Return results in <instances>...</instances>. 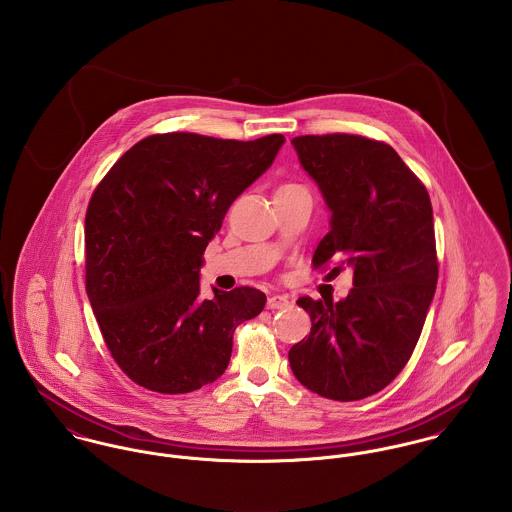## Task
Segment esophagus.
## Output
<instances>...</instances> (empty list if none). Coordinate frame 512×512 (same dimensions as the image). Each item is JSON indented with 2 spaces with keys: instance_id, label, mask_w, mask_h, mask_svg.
Instances as JSON below:
<instances>
[{
  "instance_id": "1",
  "label": "esophagus",
  "mask_w": 512,
  "mask_h": 512,
  "mask_svg": "<svg viewBox=\"0 0 512 512\" xmlns=\"http://www.w3.org/2000/svg\"><path fill=\"white\" fill-rule=\"evenodd\" d=\"M290 305H292V301L288 295H270L268 297V309H284Z\"/></svg>"
}]
</instances>
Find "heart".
Wrapping results in <instances>:
<instances>
[{
  "label": "heart",
  "instance_id": "obj_1",
  "mask_svg": "<svg viewBox=\"0 0 512 512\" xmlns=\"http://www.w3.org/2000/svg\"><path fill=\"white\" fill-rule=\"evenodd\" d=\"M293 187H297V185H284V187H280V189H293Z\"/></svg>",
  "mask_w": 512,
  "mask_h": 512
}]
</instances>
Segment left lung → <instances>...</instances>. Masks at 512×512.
I'll return each mask as SVG.
<instances>
[{
	"mask_svg": "<svg viewBox=\"0 0 512 512\" xmlns=\"http://www.w3.org/2000/svg\"><path fill=\"white\" fill-rule=\"evenodd\" d=\"M331 213L313 266L353 270L347 297H299L311 333L290 349L295 378L329 400H361L410 361L438 284L434 211L400 155L363 136L293 138Z\"/></svg>",
	"mask_w": 512,
	"mask_h": 512,
	"instance_id": "1",
	"label": "left lung"
}]
</instances>
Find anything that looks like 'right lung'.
Returning <instances> with one entry per match:
<instances>
[{
	"label": "right lung",
	"instance_id": "obj_1",
	"mask_svg": "<svg viewBox=\"0 0 512 512\" xmlns=\"http://www.w3.org/2000/svg\"><path fill=\"white\" fill-rule=\"evenodd\" d=\"M284 142L157 134L96 187L84 220L86 293L108 351L136 384L185 394L215 382L234 329L264 309L266 293L246 286L201 297V268L228 207Z\"/></svg>",
	"mask_w": 512,
	"mask_h": 512
}]
</instances>
